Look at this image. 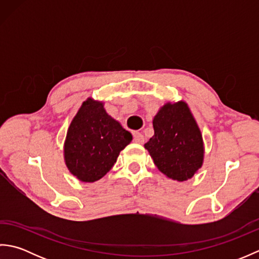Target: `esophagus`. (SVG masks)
<instances>
[{
  "instance_id": "1",
  "label": "esophagus",
  "mask_w": 259,
  "mask_h": 259,
  "mask_svg": "<svg viewBox=\"0 0 259 259\" xmlns=\"http://www.w3.org/2000/svg\"><path fill=\"white\" fill-rule=\"evenodd\" d=\"M134 140L137 144H144L145 142V137L142 136L140 133H135L134 134Z\"/></svg>"
}]
</instances>
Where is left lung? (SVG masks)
I'll return each instance as SVG.
<instances>
[{
    "mask_svg": "<svg viewBox=\"0 0 259 259\" xmlns=\"http://www.w3.org/2000/svg\"><path fill=\"white\" fill-rule=\"evenodd\" d=\"M155 135L145 145L156 167L166 177L186 181L203 163L201 131L185 101L167 102L152 120Z\"/></svg>",
    "mask_w": 259,
    "mask_h": 259,
    "instance_id": "8db88e82",
    "label": "left lung"
}]
</instances>
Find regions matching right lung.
Segmentation results:
<instances>
[{
    "instance_id": "obj_1",
    "label": "right lung",
    "mask_w": 259,
    "mask_h": 259,
    "mask_svg": "<svg viewBox=\"0 0 259 259\" xmlns=\"http://www.w3.org/2000/svg\"><path fill=\"white\" fill-rule=\"evenodd\" d=\"M131 140L133 135L107 113L102 101L88 98L69 125L64 162L82 183H95L110 171Z\"/></svg>"
}]
</instances>
